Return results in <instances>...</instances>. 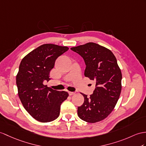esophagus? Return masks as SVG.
Returning <instances> with one entry per match:
<instances>
[{"label": "esophagus", "instance_id": "esophagus-1", "mask_svg": "<svg viewBox=\"0 0 146 146\" xmlns=\"http://www.w3.org/2000/svg\"><path fill=\"white\" fill-rule=\"evenodd\" d=\"M74 94H75V92H69V95H72Z\"/></svg>", "mask_w": 146, "mask_h": 146}]
</instances>
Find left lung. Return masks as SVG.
Listing matches in <instances>:
<instances>
[{"label": "left lung", "mask_w": 146, "mask_h": 146, "mask_svg": "<svg viewBox=\"0 0 146 146\" xmlns=\"http://www.w3.org/2000/svg\"><path fill=\"white\" fill-rule=\"evenodd\" d=\"M79 54L86 65L84 75L96 82L90 97L82 94L84 104L77 108V115L85 121H100L114 109L121 90L122 74L113 52L94 42L71 48Z\"/></svg>", "instance_id": "left-lung-1"}]
</instances>
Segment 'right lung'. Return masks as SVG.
I'll return each mask as SVG.
<instances>
[{"mask_svg":"<svg viewBox=\"0 0 146 146\" xmlns=\"http://www.w3.org/2000/svg\"><path fill=\"white\" fill-rule=\"evenodd\" d=\"M69 49L66 46L44 44L22 60L16 83L20 101L28 113L42 123L58 118L62 103L68 97L65 91L53 90L43 85L50 80L49 72L56 59Z\"/></svg>","mask_w":146,"mask_h":146,"instance_id":"right-lung-1","label":"right lung"}]
</instances>
